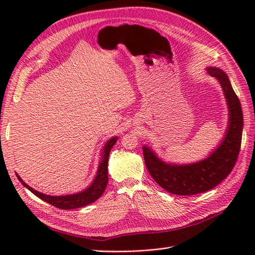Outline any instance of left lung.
<instances>
[{
    "instance_id": "8db88e82",
    "label": "left lung",
    "mask_w": 255,
    "mask_h": 255,
    "mask_svg": "<svg viewBox=\"0 0 255 255\" xmlns=\"http://www.w3.org/2000/svg\"><path fill=\"white\" fill-rule=\"evenodd\" d=\"M205 69L220 84L228 105V127L217 146L205 158L188 164L166 161L151 146H142L151 176L160 187L174 195H197L217 186L232 171L241 149L244 127L241 102L226 72L216 67Z\"/></svg>"
}]
</instances>
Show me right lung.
I'll return each instance as SVG.
<instances>
[{
    "label": "right lung",
    "mask_w": 255,
    "mask_h": 255,
    "mask_svg": "<svg viewBox=\"0 0 255 255\" xmlns=\"http://www.w3.org/2000/svg\"><path fill=\"white\" fill-rule=\"evenodd\" d=\"M118 140V136H114L111 139L107 140L102 148L101 151V159L98 165L97 173L95 179L92 180L89 186L85 188L80 192H75L71 195H65V196H50L42 194L40 191H37L27 185L24 181L21 179L18 173H16L18 180L21 182L23 186L26 187L29 191H32L35 196L40 198L43 201L48 202L54 205L57 208L61 210H74V208H79L86 206L92 202H95L100 197L102 196L104 192L107 182H109V171H107V165H109V156L110 152L112 150L115 143Z\"/></svg>",
    "instance_id": "add662e5"
}]
</instances>
